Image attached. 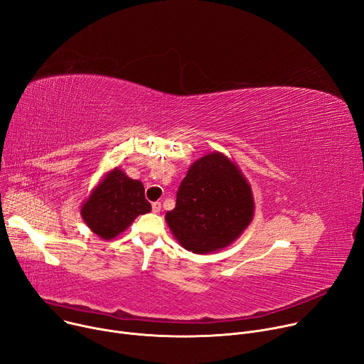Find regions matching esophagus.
I'll use <instances>...</instances> for the list:
<instances>
[{
    "label": "esophagus",
    "mask_w": 364,
    "mask_h": 364,
    "mask_svg": "<svg viewBox=\"0 0 364 364\" xmlns=\"http://www.w3.org/2000/svg\"><path fill=\"white\" fill-rule=\"evenodd\" d=\"M152 212H154V213H159V212H161V203H159V202L152 203Z\"/></svg>",
    "instance_id": "34e87169"
}]
</instances>
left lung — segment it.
<instances>
[{"label": "left lung", "instance_id": "obj_1", "mask_svg": "<svg viewBox=\"0 0 364 364\" xmlns=\"http://www.w3.org/2000/svg\"><path fill=\"white\" fill-rule=\"evenodd\" d=\"M251 186L238 165L222 152L196 159L177 191L176 208L165 215L174 238L194 254L229 247L254 218Z\"/></svg>", "mask_w": 364, "mask_h": 364}]
</instances>
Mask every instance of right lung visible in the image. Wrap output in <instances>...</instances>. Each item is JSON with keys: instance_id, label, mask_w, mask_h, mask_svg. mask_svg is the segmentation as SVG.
I'll return each mask as SVG.
<instances>
[{"instance_id": "1", "label": "right lung", "mask_w": 364, "mask_h": 364, "mask_svg": "<svg viewBox=\"0 0 364 364\" xmlns=\"http://www.w3.org/2000/svg\"><path fill=\"white\" fill-rule=\"evenodd\" d=\"M151 212L142 181L129 178L119 167L110 170L81 205L87 226L102 240L120 235L139 215Z\"/></svg>"}]
</instances>
